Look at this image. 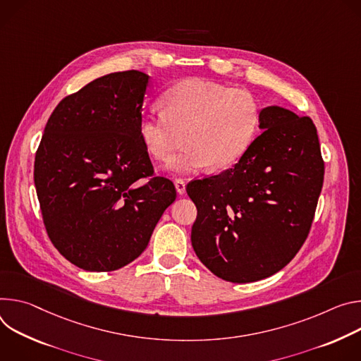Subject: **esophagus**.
Listing matches in <instances>:
<instances>
[{
    "label": "esophagus",
    "mask_w": 361,
    "mask_h": 361,
    "mask_svg": "<svg viewBox=\"0 0 361 361\" xmlns=\"http://www.w3.org/2000/svg\"><path fill=\"white\" fill-rule=\"evenodd\" d=\"M175 188L178 195H183L186 192V186H185V180L183 179H175Z\"/></svg>",
    "instance_id": "esophagus-1"
}]
</instances>
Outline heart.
I'll use <instances>...</instances> for the list:
<instances>
[{"label":"heart","mask_w":361,"mask_h":361,"mask_svg":"<svg viewBox=\"0 0 361 361\" xmlns=\"http://www.w3.org/2000/svg\"><path fill=\"white\" fill-rule=\"evenodd\" d=\"M160 113L140 117L137 133L146 152L159 162L172 156L179 135L186 146L168 164L186 175L212 168L225 171L251 146L261 118L258 100L247 90L228 89L202 78H186L166 90Z\"/></svg>","instance_id":"1"}]
</instances>
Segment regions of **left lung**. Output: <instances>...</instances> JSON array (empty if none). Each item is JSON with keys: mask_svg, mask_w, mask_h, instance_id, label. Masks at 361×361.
I'll return each instance as SVG.
<instances>
[{"mask_svg": "<svg viewBox=\"0 0 361 361\" xmlns=\"http://www.w3.org/2000/svg\"><path fill=\"white\" fill-rule=\"evenodd\" d=\"M262 133L231 169L188 185L197 209L195 254L229 283H254L283 269L310 232L324 162L310 117L268 106Z\"/></svg>", "mask_w": 361, "mask_h": 361, "instance_id": "obj_1", "label": "left lung"}]
</instances>
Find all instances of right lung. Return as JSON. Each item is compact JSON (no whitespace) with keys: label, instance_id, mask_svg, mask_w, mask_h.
<instances>
[{"label":"right lung","instance_id":"add662e5","mask_svg":"<svg viewBox=\"0 0 361 361\" xmlns=\"http://www.w3.org/2000/svg\"><path fill=\"white\" fill-rule=\"evenodd\" d=\"M150 77L110 73L63 99L34 162V183L53 245L75 267L106 272L135 261L176 199L153 175L137 126Z\"/></svg>","mask_w":361,"mask_h":361}]
</instances>
